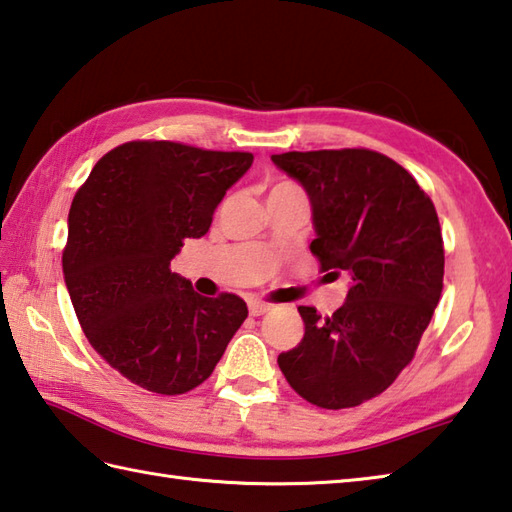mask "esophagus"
<instances>
[{
  "label": "esophagus",
  "mask_w": 512,
  "mask_h": 512,
  "mask_svg": "<svg viewBox=\"0 0 512 512\" xmlns=\"http://www.w3.org/2000/svg\"><path fill=\"white\" fill-rule=\"evenodd\" d=\"M247 307H249V314H252V316H263V314L272 310V305L263 303V301H249Z\"/></svg>",
  "instance_id": "1"
}]
</instances>
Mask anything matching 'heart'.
<instances>
[{"label":"heart","mask_w":512,"mask_h":512,"mask_svg":"<svg viewBox=\"0 0 512 512\" xmlns=\"http://www.w3.org/2000/svg\"><path fill=\"white\" fill-rule=\"evenodd\" d=\"M278 187H292V185H278Z\"/></svg>","instance_id":"heart-1"}]
</instances>
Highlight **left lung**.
Masks as SVG:
<instances>
[{"instance_id":"obj_1","label":"left lung","mask_w":512,"mask_h":512,"mask_svg":"<svg viewBox=\"0 0 512 512\" xmlns=\"http://www.w3.org/2000/svg\"><path fill=\"white\" fill-rule=\"evenodd\" d=\"M274 165L305 189L323 272H347L345 303L321 318L298 307L305 334L278 368L318 408L361 406L412 361L443 289V238L417 180L368 149L289 151Z\"/></svg>"}]
</instances>
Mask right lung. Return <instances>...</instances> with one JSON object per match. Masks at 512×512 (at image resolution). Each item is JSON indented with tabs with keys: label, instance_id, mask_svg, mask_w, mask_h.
Here are the masks:
<instances>
[{
	"label": "right lung",
	"instance_id": "obj_1",
	"mask_svg": "<svg viewBox=\"0 0 512 512\" xmlns=\"http://www.w3.org/2000/svg\"><path fill=\"white\" fill-rule=\"evenodd\" d=\"M252 153L127 142L106 153L73 198L62 267L86 339L131 383L194 390L247 318L236 294L207 298L169 265L205 236Z\"/></svg>",
	"mask_w": 512,
	"mask_h": 512
}]
</instances>
